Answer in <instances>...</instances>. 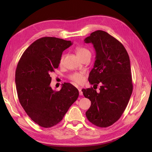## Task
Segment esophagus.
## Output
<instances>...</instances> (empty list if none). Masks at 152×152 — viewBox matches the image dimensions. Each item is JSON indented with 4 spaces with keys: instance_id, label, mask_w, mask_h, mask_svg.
I'll list each match as a JSON object with an SVG mask.
<instances>
[{
    "instance_id": "1",
    "label": "esophagus",
    "mask_w": 152,
    "mask_h": 152,
    "mask_svg": "<svg viewBox=\"0 0 152 152\" xmlns=\"http://www.w3.org/2000/svg\"><path fill=\"white\" fill-rule=\"evenodd\" d=\"M79 95H83V91H82V89L81 88H79Z\"/></svg>"
}]
</instances>
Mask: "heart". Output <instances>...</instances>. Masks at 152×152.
Listing matches in <instances>:
<instances>
[{
    "mask_svg": "<svg viewBox=\"0 0 152 152\" xmlns=\"http://www.w3.org/2000/svg\"><path fill=\"white\" fill-rule=\"evenodd\" d=\"M76 52L79 58L84 57L85 56H91L90 51L84 47H77L76 48ZM64 58H65V55H63L60 60V65L63 64ZM69 78L71 81H73L76 83L81 84L84 82V74L83 72H75V73L71 74L69 76Z\"/></svg>",
    "mask_w": 152,
    "mask_h": 152,
    "instance_id": "1",
    "label": "heart"
}]
</instances>
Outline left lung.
<instances>
[{
	"mask_svg": "<svg viewBox=\"0 0 152 152\" xmlns=\"http://www.w3.org/2000/svg\"><path fill=\"white\" fill-rule=\"evenodd\" d=\"M84 42L92 43L96 53L89 81L94 86L102 84L99 92L92 87L82 90L91 102L86 115L93 124L107 127L120 118L132 92L129 57L123 45L105 31L93 32Z\"/></svg>",
	"mask_w": 152,
	"mask_h": 152,
	"instance_id": "left-lung-1",
	"label": "left lung"
}]
</instances>
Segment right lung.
I'll list each match as a JSON object with an SVG mask.
<instances>
[{"instance_id":"1","label":"right lung","mask_w":152,"mask_h":152,"mask_svg":"<svg viewBox=\"0 0 152 152\" xmlns=\"http://www.w3.org/2000/svg\"><path fill=\"white\" fill-rule=\"evenodd\" d=\"M73 42L53 37L40 38L24 52L15 72L18 97L29 117L40 126L50 127L60 123L79 91L64 83L60 91L50 87V74L57 68L63 52Z\"/></svg>"}]
</instances>
